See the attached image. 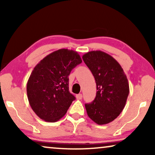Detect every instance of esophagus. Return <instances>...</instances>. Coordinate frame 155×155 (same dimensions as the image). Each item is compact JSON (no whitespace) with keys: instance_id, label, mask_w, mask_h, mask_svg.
Segmentation results:
<instances>
[{"instance_id":"esophagus-1","label":"esophagus","mask_w":155,"mask_h":155,"mask_svg":"<svg viewBox=\"0 0 155 155\" xmlns=\"http://www.w3.org/2000/svg\"><path fill=\"white\" fill-rule=\"evenodd\" d=\"M76 98H77V99H79V100H80V99H82V94H78L76 95Z\"/></svg>"}]
</instances>
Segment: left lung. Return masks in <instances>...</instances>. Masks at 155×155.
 Masks as SVG:
<instances>
[{"mask_svg":"<svg viewBox=\"0 0 155 155\" xmlns=\"http://www.w3.org/2000/svg\"><path fill=\"white\" fill-rule=\"evenodd\" d=\"M82 59L94 75L97 84L96 97L85 104L89 117L98 125L107 124L119 116L129 94L127 77L119 63L101 51H92Z\"/></svg>","mask_w":155,"mask_h":155,"instance_id":"obj_1","label":"left lung"}]
</instances>
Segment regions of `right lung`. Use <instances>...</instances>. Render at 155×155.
I'll return each instance as SVG.
<instances>
[{
	"label": "right lung",
	"mask_w": 155,
	"mask_h": 155,
	"mask_svg": "<svg viewBox=\"0 0 155 155\" xmlns=\"http://www.w3.org/2000/svg\"><path fill=\"white\" fill-rule=\"evenodd\" d=\"M82 63L78 52L62 48L48 54L35 67L27 84L29 105L47 122H56L66 114L75 97L69 92L68 75Z\"/></svg>",
	"instance_id": "1"
}]
</instances>
